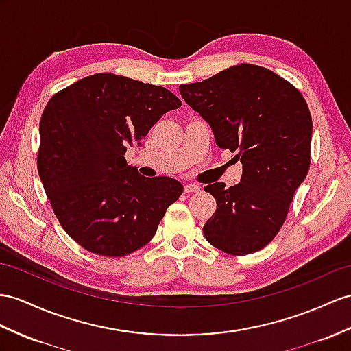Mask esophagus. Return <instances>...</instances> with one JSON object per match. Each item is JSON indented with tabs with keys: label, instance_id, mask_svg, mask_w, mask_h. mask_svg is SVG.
I'll return each mask as SVG.
<instances>
[{
	"label": "esophagus",
	"instance_id": "34e87169",
	"mask_svg": "<svg viewBox=\"0 0 351 351\" xmlns=\"http://www.w3.org/2000/svg\"><path fill=\"white\" fill-rule=\"evenodd\" d=\"M199 191H201V187H199L198 184H193V183H191V184H184V192H186V193L199 192Z\"/></svg>",
	"mask_w": 351,
	"mask_h": 351
}]
</instances>
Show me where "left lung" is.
Masks as SVG:
<instances>
[{
	"mask_svg": "<svg viewBox=\"0 0 351 351\" xmlns=\"http://www.w3.org/2000/svg\"><path fill=\"white\" fill-rule=\"evenodd\" d=\"M180 95L207 122L220 149L237 152L241 183L205 186L217 208L204 226L219 250L243 256L268 245L283 226L290 202L310 168L313 121L295 86L267 68L241 64Z\"/></svg>",
	"mask_w": 351,
	"mask_h": 351,
	"instance_id": "1",
	"label": "left lung"
}]
</instances>
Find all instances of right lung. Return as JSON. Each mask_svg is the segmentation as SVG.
Listing matches in <instances>:
<instances>
[{
  "label": "right lung",
  "mask_w": 351,
  "mask_h": 351,
  "mask_svg": "<svg viewBox=\"0 0 351 351\" xmlns=\"http://www.w3.org/2000/svg\"><path fill=\"white\" fill-rule=\"evenodd\" d=\"M180 106L165 88L108 73L50 98L40 121L37 167L59 223L75 243L117 258L155 237L183 186L171 177H141L123 155Z\"/></svg>",
  "instance_id": "add662e5"
}]
</instances>
